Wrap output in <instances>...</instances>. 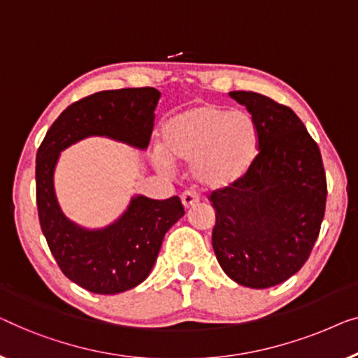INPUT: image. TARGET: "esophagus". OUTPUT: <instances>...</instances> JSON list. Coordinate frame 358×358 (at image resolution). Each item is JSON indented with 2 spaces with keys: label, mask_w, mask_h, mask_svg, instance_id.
I'll return each mask as SVG.
<instances>
[{
  "label": "esophagus",
  "mask_w": 358,
  "mask_h": 358,
  "mask_svg": "<svg viewBox=\"0 0 358 358\" xmlns=\"http://www.w3.org/2000/svg\"><path fill=\"white\" fill-rule=\"evenodd\" d=\"M199 203V198L193 193H183L181 194V204H183V208L188 210L193 208V206H196Z\"/></svg>",
  "instance_id": "1"
}]
</instances>
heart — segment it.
<instances>
[{
  "instance_id": "heart-1",
  "label": "heart",
  "mask_w": 358,
  "mask_h": 358,
  "mask_svg": "<svg viewBox=\"0 0 358 358\" xmlns=\"http://www.w3.org/2000/svg\"><path fill=\"white\" fill-rule=\"evenodd\" d=\"M159 167L191 164L194 183L222 189L248 173L258 154V127L253 117L210 102L189 105L170 115L160 128Z\"/></svg>"
}]
</instances>
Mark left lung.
<instances>
[{"mask_svg":"<svg viewBox=\"0 0 358 358\" xmlns=\"http://www.w3.org/2000/svg\"><path fill=\"white\" fill-rule=\"evenodd\" d=\"M258 127V155L240 181L210 194L213 248L236 284L268 289L299 273L324 217L326 175L318 144L285 105L229 92Z\"/></svg>","mask_w":358,"mask_h":358,"instance_id":"8db88e82","label":"left lung"}]
</instances>
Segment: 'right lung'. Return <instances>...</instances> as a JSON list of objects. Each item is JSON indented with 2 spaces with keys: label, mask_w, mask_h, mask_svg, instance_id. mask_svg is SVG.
<instances>
[{
  "label": "right lung",
  "mask_w": 358,
  "mask_h": 358,
  "mask_svg": "<svg viewBox=\"0 0 358 358\" xmlns=\"http://www.w3.org/2000/svg\"><path fill=\"white\" fill-rule=\"evenodd\" d=\"M160 92L154 87L102 90L64 110L37 150L35 181L40 227L59 269L83 289L100 295L127 292L148 279L169 229L185 215L178 196L157 201L136 194L103 229L69 220L55 193L59 154L90 136L148 149Z\"/></svg>",
  "instance_id": "right-lung-1"
}]
</instances>
